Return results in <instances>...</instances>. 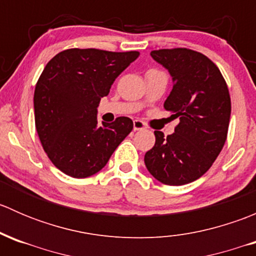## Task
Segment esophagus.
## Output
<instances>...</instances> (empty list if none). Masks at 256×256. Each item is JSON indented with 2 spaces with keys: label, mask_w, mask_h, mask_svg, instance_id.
I'll return each mask as SVG.
<instances>
[{
  "label": "esophagus",
  "mask_w": 256,
  "mask_h": 256,
  "mask_svg": "<svg viewBox=\"0 0 256 256\" xmlns=\"http://www.w3.org/2000/svg\"><path fill=\"white\" fill-rule=\"evenodd\" d=\"M144 128H146V124H144V121H141V120L134 121V130L140 131V130H144Z\"/></svg>",
  "instance_id": "1"
}]
</instances>
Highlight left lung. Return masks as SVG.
<instances>
[{
  "instance_id": "8db88e82",
  "label": "left lung",
  "mask_w": 256,
  "mask_h": 256,
  "mask_svg": "<svg viewBox=\"0 0 256 256\" xmlns=\"http://www.w3.org/2000/svg\"><path fill=\"white\" fill-rule=\"evenodd\" d=\"M151 56L174 79L164 106L180 124L167 138L154 131L156 142L144 154V164L164 184H187L210 168L226 144L232 112L228 85L218 66L200 52L158 49Z\"/></svg>"
}]
</instances>
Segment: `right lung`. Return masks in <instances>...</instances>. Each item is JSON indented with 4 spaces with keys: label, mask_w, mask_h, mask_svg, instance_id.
<instances>
[{
    "label": "right lung",
    "mask_w": 256,
    "mask_h": 256,
    "mask_svg": "<svg viewBox=\"0 0 256 256\" xmlns=\"http://www.w3.org/2000/svg\"><path fill=\"white\" fill-rule=\"evenodd\" d=\"M140 53L72 48L48 62L34 90V121L40 144L63 174L85 178L108 164L134 122L120 116L98 124L96 108L115 79Z\"/></svg>",
    "instance_id": "right-lung-1"
}]
</instances>
